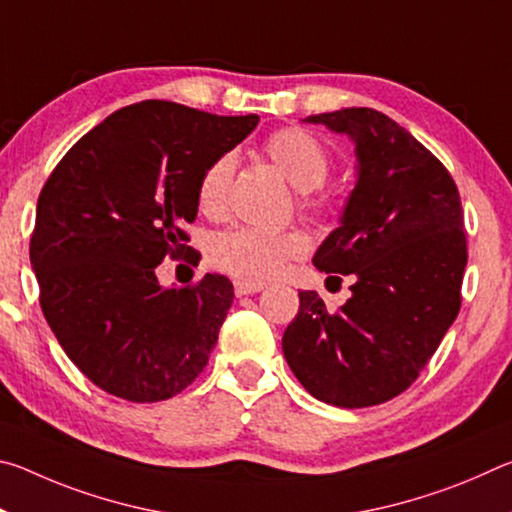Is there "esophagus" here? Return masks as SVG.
I'll list each match as a JSON object with an SVG mask.
<instances>
[{"mask_svg":"<svg viewBox=\"0 0 512 512\" xmlns=\"http://www.w3.org/2000/svg\"><path fill=\"white\" fill-rule=\"evenodd\" d=\"M264 287H259V284H248V282H235V293L237 298L241 296H253V293H259Z\"/></svg>","mask_w":512,"mask_h":512,"instance_id":"obj_1","label":"esophagus"}]
</instances>
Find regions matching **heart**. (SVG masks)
I'll return each instance as SVG.
<instances>
[{
	"label": "heart",
	"instance_id": "1",
	"mask_svg": "<svg viewBox=\"0 0 512 512\" xmlns=\"http://www.w3.org/2000/svg\"><path fill=\"white\" fill-rule=\"evenodd\" d=\"M262 151L284 178L298 189L311 192L325 183L332 169V155L316 135L302 128H282L264 142ZM235 173V158L219 155L203 171L198 183V207L201 212L216 216L223 212L228 187ZM307 250V239L296 230L289 232H264L253 228H235L214 239L210 259L232 277L248 284H264L282 271L284 264L293 257H300Z\"/></svg>",
	"mask_w": 512,
	"mask_h": 512
}]
</instances>
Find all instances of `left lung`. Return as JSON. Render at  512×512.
<instances>
[{
  "label": "left lung",
  "mask_w": 512,
  "mask_h": 512,
  "mask_svg": "<svg viewBox=\"0 0 512 512\" xmlns=\"http://www.w3.org/2000/svg\"><path fill=\"white\" fill-rule=\"evenodd\" d=\"M305 121L354 142L357 183L314 255L318 271L350 275L352 296L332 311L300 291L282 350L316 400L363 409L406 391L458 316L461 196L443 162L384 112L341 108Z\"/></svg>",
  "instance_id": "obj_1"
}]
</instances>
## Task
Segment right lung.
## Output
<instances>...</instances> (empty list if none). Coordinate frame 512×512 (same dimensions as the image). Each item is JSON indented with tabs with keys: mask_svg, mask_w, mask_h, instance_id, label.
Instances as JSON below:
<instances>
[{
	"mask_svg": "<svg viewBox=\"0 0 512 512\" xmlns=\"http://www.w3.org/2000/svg\"><path fill=\"white\" fill-rule=\"evenodd\" d=\"M171 101L126 106L83 135L42 187L31 266L51 332L92 384L128 402L178 395L210 361L235 291L207 273L162 287L183 255L210 164L255 131ZM185 259L192 262L194 250Z\"/></svg>",
	"mask_w": 512,
	"mask_h": 512,
	"instance_id": "add662e5",
	"label": "right lung"
}]
</instances>
